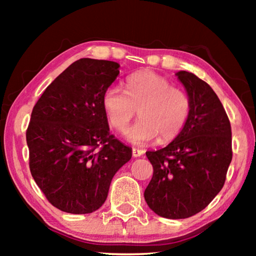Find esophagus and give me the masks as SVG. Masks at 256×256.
I'll return each instance as SVG.
<instances>
[{
  "label": "esophagus",
  "mask_w": 256,
  "mask_h": 256,
  "mask_svg": "<svg viewBox=\"0 0 256 256\" xmlns=\"http://www.w3.org/2000/svg\"><path fill=\"white\" fill-rule=\"evenodd\" d=\"M144 154V149H136V148L132 149V154H133V157H136V158L140 157V156H142Z\"/></svg>",
  "instance_id": "1"
}]
</instances>
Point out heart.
Instances as JSON below:
<instances>
[{
	"mask_svg": "<svg viewBox=\"0 0 256 256\" xmlns=\"http://www.w3.org/2000/svg\"><path fill=\"white\" fill-rule=\"evenodd\" d=\"M102 102L110 126L118 132L126 130L138 112L140 120L126 133L128 140L136 146L146 144L157 138L159 144L172 141L183 131L190 114L188 94L151 71L128 76L125 92L118 86H108Z\"/></svg>",
	"mask_w": 256,
	"mask_h": 256,
	"instance_id": "obj_1",
	"label": "heart"
}]
</instances>
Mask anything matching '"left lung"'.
<instances>
[{"instance_id": "left-lung-1", "label": "left lung", "mask_w": 256, "mask_h": 256, "mask_svg": "<svg viewBox=\"0 0 256 256\" xmlns=\"http://www.w3.org/2000/svg\"><path fill=\"white\" fill-rule=\"evenodd\" d=\"M176 76L188 92L190 114L170 144L146 152L154 175L144 198L158 216L185 219L202 211L222 190L232 158V128L206 82L186 71Z\"/></svg>"}]
</instances>
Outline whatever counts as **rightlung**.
I'll return each instance as SVG.
<instances>
[{"label":"right lung","instance_id":"obj_1","mask_svg":"<svg viewBox=\"0 0 256 256\" xmlns=\"http://www.w3.org/2000/svg\"><path fill=\"white\" fill-rule=\"evenodd\" d=\"M118 68L112 60H78L34 106L26 133L30 172L60 211L98 210L116 172L132 157V149L110 133L102 102Z\"/></svg>","mask_w":256,"mask_h":256}]
</instances>
